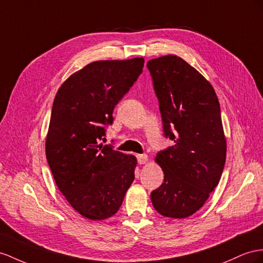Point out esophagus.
<instances>
[{
	"mask_svg": "<svg viewBox=\"0 0 263 263\" xmlns=\"http://www.w3.org/2000/svg\"><path fill=\"white\" fill-rule=\"evenodd\" d=\"M137 159L139 164H144L147 161V156L146 154H137Z\"/></svg>",
	"mask_w": 263,
	"mask_h": 263,
	"instance_id": "esophagus-1",
	"label": "esophagus"
}]
</instances>
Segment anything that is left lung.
I'll return each instance as SVG.
<instances>
[{
	"instance_id": "left-lung-1",
	"label": "left lung",
	"mask_w": 263,
	"mask_h": 263,
	"mask_svg": "<svg viewBox=\"0 0 263 263\" xmlns=\"http://www.w3.org/2000/svg\"><path fill=\"white\" fill-rule=\"evenodd\" d=\"M159 100L164 137L174 144L157 154L164 182L151 192L167 218L190 217L204 204L223 171L227 143L212 85L177 55L146 63Z\"/></svg>"
}]
</instances>
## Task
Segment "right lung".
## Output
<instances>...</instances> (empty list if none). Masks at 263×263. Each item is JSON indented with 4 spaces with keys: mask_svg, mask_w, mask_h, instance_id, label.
<instances>
[{
    "mask_svg": "<svg viewBox=\"0 0 263 263\" xmlns=\"http://www.w3.org/2000/svg\"><path fill=\"white\" fill-rule=\"evenodd\" d=\"M143 65V58L92 62L65 81L53 102L46 160L66 201L90 220L116 214L134 180L136 157L100 141Z\"/></svg>",
    "mask_w": 263,
    "mask_h": 263,
    "instance_id": "right-lung-1",
    "label": "right lung"
}]
</instances>
